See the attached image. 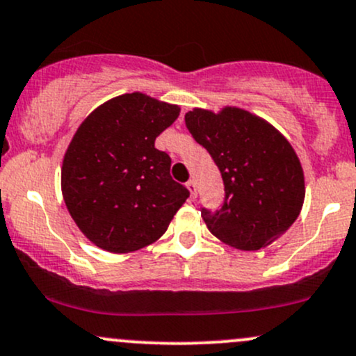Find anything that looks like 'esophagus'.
Instances as JSON below:
<instances>
[{
    "label": "esophagus",
    "instance_id": "34e87169",
    "mask_svg": "<svg viewBox=\"0 0 356 356\" xmlns=\"http://www.w3.org/2000/svg\"><path fill=\"white\" fill-rule=\"evenodd\" d=\"M187 189H189V193H191V196L193 197H196V193H197V187H196V181H194V179H191V181H187Z\"/></svg>",
    "mask_w": 356,
    "mask_h": 356
}]
</instances>
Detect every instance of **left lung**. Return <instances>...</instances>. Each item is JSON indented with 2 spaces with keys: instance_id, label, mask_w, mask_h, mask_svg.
I'll list each match as a JSON object with an SVG mask.
<instances>
[{
  "instance_id": "1",
  "label": "left lung",
  "mask_w": 356,
  "mask_h": 356,
  "mask_svg": "<svg viewBox=\"0 0 356 356\" xmlns=\"http://www.w3.org/2000/svg\"><path fill=\"white\" fill-rule=\"evenodd\" d=\"M186 127L221 172L220 209L201 206L214 236L238 250H260L287 232L304 202V174L294 148L272 124L240 108L193 109Z\"/></svg>"
}]
</instances>
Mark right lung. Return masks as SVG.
<instances>
[{"instance_id": "add662e5", "label": "right lung", "mask_w": 356, "mask_h": 356, "mask_svg": "<svg viewBox=\"0 0 356 356\" xmlns=\"http://www.w3.org/2000/svg\"><path fill=\"white\" fill-rule=\"evenodd\" d=\"M179 111L131 92L101 104L77 128L62 163V194L99 248L128 253L154 243L189 197L170 177L169 155L155 148Z\"/></svg>"}]
</instances>
